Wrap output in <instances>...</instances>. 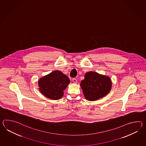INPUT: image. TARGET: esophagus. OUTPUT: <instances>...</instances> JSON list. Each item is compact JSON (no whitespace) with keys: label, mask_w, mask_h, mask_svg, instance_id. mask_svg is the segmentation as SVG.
Returning a JSON list of instances; mask_svg holds the SVG:
<instances>
[{"label":"esophagus","mask_w":146,"mask_h":146,"mask_svg":"<svg viewBox=\"0 0 146 146\" xmlns=\"http://www.w3.org/2000/svg\"><path fill=\"white\" fill-rule=\"evenodd\" d=\"M72 81H73V82L74 83H77V80H76L75 78H73L72 79Z\"/></svg>","instance_id":"34e87169"}]
</instances>
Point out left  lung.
Listing matches in <instances>:
<instances>
[{
	"instance_id": "left-lung-1",
	"label": "left lung",
	"mask_w": 146,
	"mask_h": 146,
	"mask_svg": "<svg viewBox=\"0 0 146 146\" xmlns=\"http://www.w3.org/2000/svg\"><path fill=\"white\" fill-rule=\"evenodd\" d=\"M81 88L85 98L90 101H96L106 95L110 91V78L95 72H88L81 81Z\"/></svg>"
}]
</instances>
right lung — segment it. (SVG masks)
<instances>
[{"instance_id":"1","label":"right lung","mask_w":146,"mask_h":146,"mask_svg":"<svg viewBox=\"0 0 146 146\" xmlns=\"http://www.w3.org/2000/svg\"><path fill=\"white\" fill-rule=\"evenodd\" d=\"M70 81L68 77L61 72L55 71L40 79L39 90L46 97L59 100L63 95V91L68 86Z\"/></svg>"}]
</instances>
